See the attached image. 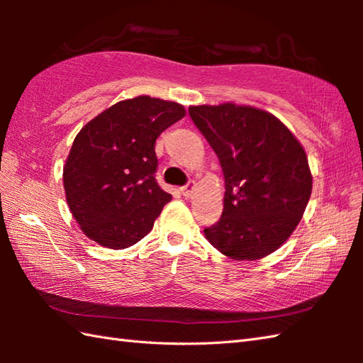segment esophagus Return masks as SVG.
I'll return each instance as SVG.
<instances>
[{
    "label": "esophagus",
    "instance_id": "34e87169",
    "mask_svg": "<svg viewBox=\"0 0 363 363\" xmlns=\"http://www.w3.org/2000/svg\"><path fill=\"white\" fill-rule=\"evenodd\" d=\"M194 187H195V182H189L184 187H181V194L186 198H189L191 195V191H194Z\"/></svg>",
    "mask_w": 363,
    "mask_h": 363
}]
</instances>
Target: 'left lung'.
<instances>
[{
  "label": "left lung",
  "instance_id": "obj_1",
  "mask_svg": "<svg viewBox=\"0 0 363 363\" xmlns=\"http://www.w3.org/2000/svg\"><path fill=\"white\" fill-rule=\"evenodd\" d=\"M189 113L225 174V207L204 229L206 238L234 260L268 256L291 235L309 203L304 148L274 115L256 107L190 106Z\"/></svg>",
  "mask_w": 363,
  "mask_h": 363
}]
</instances>
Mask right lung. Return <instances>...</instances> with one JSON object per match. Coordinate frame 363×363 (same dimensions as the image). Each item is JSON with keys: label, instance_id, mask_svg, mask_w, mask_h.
<instances>
[{"label": "right lung", "instance_id": "right-lung-1", "mask_svg": "<svg viewBox=\"0 0 363 363\" xmlns=\"http://www.w3.org/2000/svg\"><path fill=\"white\" fill-rule=\"evenodd\" d=\"M186 109L137 96L113 104L76 135L64 167L65 196L82 233L123 250L150 233L172 195L156 181V138Z\"/></svg>", "mask_w": 363, "mask_h": 363}]
</instances>
